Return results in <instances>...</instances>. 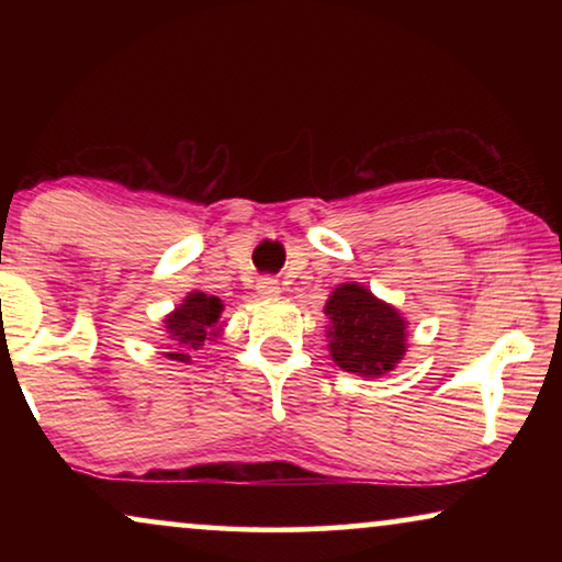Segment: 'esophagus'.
Wrapping results in <instances>:
<instances>
[{"instance_id": "1", "label": "esophagus", "mask_w": 562, "mask_h": 562, "mask_svg": "<svg viewBox=\"0 0 562 562\" xmlns=\"http://www.w3.org/2000/svg\"><path fill=\"white\" fill-rule=\"evenodd\" d=\"M256 291H258L260 299H279L281 296V286H279V281H276V279H260L256 283Z\"/></svg>"}]
</instances>
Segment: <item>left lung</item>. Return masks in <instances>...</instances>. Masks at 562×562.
<instances>
[{"mask_svg":"<svg viewBox=\"0 0 562 562\" xmlns=\"http://www.w3.org/2000/svg\"><path fill=\"white\" fill-rule=\"evenodd\" d=\"M327 350L342 371L381 379L406 356V322L363 283H340L325 304Z\"/></svg>","mask_w":562,"mask_h":562,"instance_id":"8db88e82","label":"left lung"}]
</instances>
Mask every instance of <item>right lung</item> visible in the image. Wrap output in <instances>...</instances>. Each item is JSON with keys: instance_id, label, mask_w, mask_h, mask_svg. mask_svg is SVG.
<instances>
[{"instance_id": "obj_1", "label": "right lung", "mask_w": 562, "mask_h": 562, "mask_svg": "<svg viewBox=\"0 0 562 562\" xmlns=\"http://www.w3.org/2000/svg\"><path fill=\"white\" fill-rule=\"evenodd\" d=\"M225 304L220 296L204 291H189L183 302L164 317L166 352L168 360L191 363V350H199L206 340H217L227 322L222 319Z\"/></svg>"}]
</instances>
